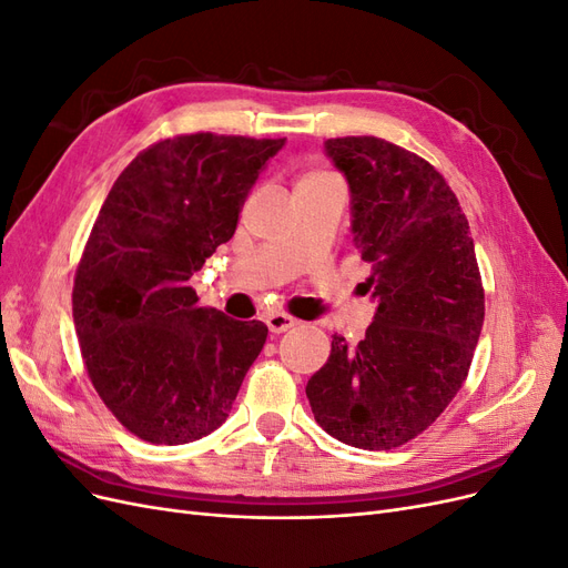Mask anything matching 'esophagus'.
<instances>
[{
    "label": "esophagus",
    "mask_w": 568,
    "mask_h": 568,
    "mask_svg": "<svg viewBox=\"0 0 568 568\" xmlns=\"http://www.w3.org/2000/svg\"><path fill=\"white\" fill-rule=\"evenodd\" d=\"M265 324H267V329L272 334H284V332L291 329V326H296L298 320H294V317L286 315V313H272V315L265 317Z\"/></svg>",
    "instance_id": "esophagus-1"
}]
</instances>
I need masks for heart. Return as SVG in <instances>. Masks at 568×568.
<instances>
[{
  "label": "heart",
  "instance_id": "obj_1",
  "mask_svg": "<svg viewBox=\"0 0 568 568\" xmlns=\"http://www.w3.org/2000/svg\"><path fill=\"white\" fill-rule=\"evenodd\" d=\"M315 178H326V175H307L305 180H315ZM305 180H303V182H305Z\"/></svg>",
  "mask_w": 568,
  "mask_h": 568
}]
</instances>
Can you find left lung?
I'll return each mask as SVG.
<instances>
[{
  "instance_id": "obj_1",
  "label": "left lung",
  "mask_w": 568,
  "mask_h": 568,
  "mask_svg": "<svg viewBox=\"0 0 568 568\" xmlns=\"http://www.w3.org/2000/svg\"><path fill=\"white\" fill-rule=\"evenodd\" d=\"M351 186V230L376 301L365 338H332L305 395L326 434L363 450L400 448L467 379L486 315L474 239L438 170L379 136L324 142Z\"/></svg>"
}]
</instances>
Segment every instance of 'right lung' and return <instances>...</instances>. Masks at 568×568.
Segmentation results:
<instances>
[{"mask_svg":"<svg viewBox=\"0 0 568 568\" xmlns=\"http://www.w3.org/2000/svg\"><path fill=\"white\" fill-rule=\"evenodd\" d=\"M286 140L180 134L144 149L101 205L73 286L82 363L130 434L192 443L230 417L267 326L201 307L189 286Z\"/></svg>","mask_w":568,"mask_h":568,"instance_id":"add662e5","label":"right lung"}]
</instances>
